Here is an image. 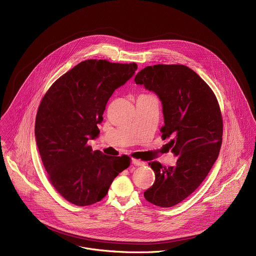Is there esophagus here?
I'll return each mask as SVG.
<instances>
[{
	"mask_svg": "<svg viewBox=\"0 0 256 256\" xmlns=\"http://www.w3.org/2000/svg\"><path fill=\"white\" fill-rule=\"evenodd\" d=\"M132 164H134V166H145V162H142V160H140L133 158V160H132Z\"/></svg>",
	"mask_w": 256,
	"mask_h": 256,
	"instance_id": "esophagus-1",
	"label": "esophagus"
}]
</instances>
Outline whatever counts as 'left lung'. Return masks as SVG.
Masks as SVG:
<instances>
[{
	"mask_svg": "<svg viewBox=\"0 0 256 256\" xmlns=\"http://www.w3.org/2000/svg\"><path fill=\"white\" fill-rule=\"evenodd\" d=\"M135 82L162 102V137L170 139L166 150L178 156L174 166L148 164L156 178L144 196L156 206L172 207L197 189L218 158L222 135L219 104L199 74L183 65L148 66Z\"/></svg>",
	"mask_w": 256,
	"mask_h": 256,
	"instance_id": "obj_1",
	"label": "left lung"
}]
</instances>
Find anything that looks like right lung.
I'll use <instances>...</instances> for the list:
<instances>
[{"instance_id":"add662e5","label":"right lung","mask_w":256,"mask_h":256,"mask_svg":"<svg viewBox=\"0 0 256 256\" xmlns=\"http://www.w3.org/2000/svg\"><path fill=\"white\" fill-rule=\"evenodd\" d=\"M137 65L86 60L60 76L42 98L36 119L37 148L55 189L76 206L100 201L130 158L92 150L88 141L114 90L130 80Z\"/></svg>"}]
</instances>
